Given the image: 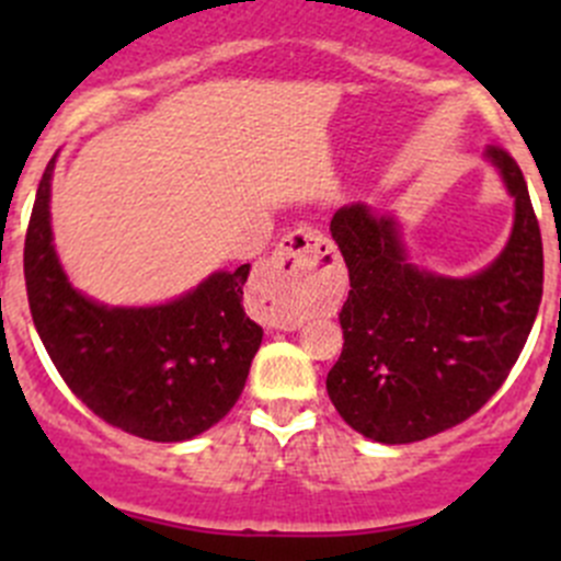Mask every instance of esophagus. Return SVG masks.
I'll return each mask as SVG.
<instances>
[{"label": "esophagus", "instance_id": "esophagus-1", "mask_svg": "<svg viewBox=\"0 0 561 561\" xmlns=\"http://www.w3.org/2000/svg\"><path fill=\"white\" fill-rule=\"evenodd\" d=\"M333 257V244L314 228L290 230L263 260L254 279L260 317L268 328H296L301 322L304 279Z\"/></svg>", "mask_w": 561, "mask_h": 561}]
</instances>
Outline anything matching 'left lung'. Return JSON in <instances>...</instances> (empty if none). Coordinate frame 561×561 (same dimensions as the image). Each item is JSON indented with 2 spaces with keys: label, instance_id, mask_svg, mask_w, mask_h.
Here are the masks:
<instances>
[{
  "label": "left lung",
  "instance_id": "left-lung-1",
  "mask_svg": "<svg viewBox=\"0 0 561 561\" xmlns=\"http://www.w3.org/2000/svg\"><path fill=\"white\" fill-rule=\"evenodd\" d=\"M516 197V222L500 257L469 279L407 263L390 217L366 206L333 214L331 236L350 271L344 347L328 396L364 437L417 443L480 410L511 375L542 298V239L518 162L485 149Z\"/></svg>",
  "mask_w": 561,
  "mask_h": 561
}]
</instances>
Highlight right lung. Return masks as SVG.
Listing matches in <instances>:
<instances>
[{
	"mask_svg": "<svg viewBox=\"0 0 561 561\" xmlns=\"http://www.w3.org/2000/svg\"><path fill=\"white\" fill-rule=\"evenodd\" d=\"M39 179L24 244L35 328L67 388L98 417L151 443H184L222 421L247 386L263 328L244 312L249 265L217 271L162 307L107 309L67 282Z\"/></svg>",
	"mask_w": 561,
	"mask_h": 561,
	"instance_id": "add662e5",
	"label": "right lung"
}]
</instances>
